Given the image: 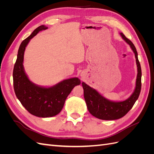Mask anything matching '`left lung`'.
Masks as SVG:
<instances>
[{
    "label": "left lung",
    "instance_id": "8db88e82",
    "mask_svg": "<svg viewBox=\"0 0 154 154\" xmlns=\"http://www.w3.org/2000/svg\"><path fill=\"white\" fill-rule=\"evenodd\" d=\"M122 38L132 49L136 57L137 67V75L136 87L134 92L128 99L123 101H112L105 98L94 88L82 82L84 98L88 110L94 117L103 120H115L123 117L132 108L138 99L141 89V68L137 57V52L133 43L122 32L120 33Z\"/></svg>",
    "mask_w": 154,
    "mask_h": 154
}]
</instances>
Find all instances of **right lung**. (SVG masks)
Segmentation results:
<instances>
[{
    "instance_id": "1",
    "label": "right lung",
    "mask_w": 154,
    "mask_h": 154,
    "mask_svg": "<svg viewBox=\"0 0 154 154\" xmlns=\"http://www.w3.org/2000/svg\"><path fill=\"white\" fill-rule=\"evenodd\" d=\"M46 29L48 27L44 25L38 27L22 41L13 72L14 91L17 98L30 114L40 118L53 117L59 114L72 88L81 83L79 78H72L52 87H44L29 80L23 66L24 51L30 40L38 32Z\"/></svg>"
}]
</instances>
